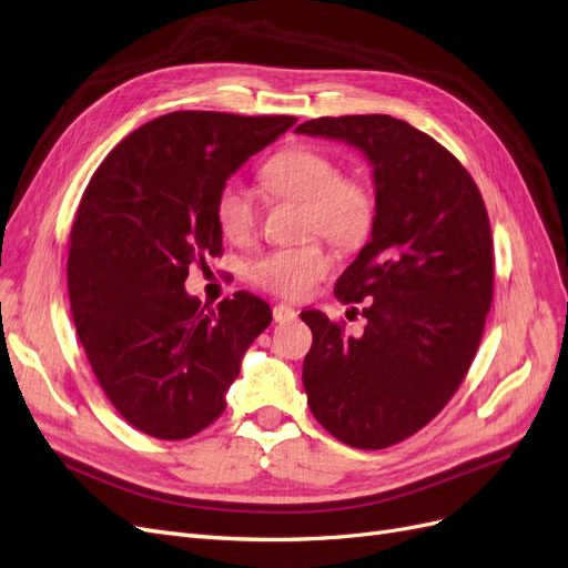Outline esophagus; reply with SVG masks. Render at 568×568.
Returning a JSON list of instances; mask_svg holds the SVG:
<instances>
[{
	"instance_id": "1",
	"label": "esophagus",
	"mask_w": 568,
	"mask_h": 568,
	"mask_svg": "<svg viewBox=\"0 0 568 568\" xmlns=\"http://www.w3.org/2000/svg\"><path fill=\"white\" fill-rule=\"evenodd\" d=\"M297 318V308H292L290 304H276L273 306V321L276 323H290Z\"/></svg>"
}]
</instances>
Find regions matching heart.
<instances>
[{"label": "heart", "instance_id": "heart-1", "mask_svg": "<svg viewBox=\"0 0 568 568\" xmlns=\"http://www.w3.org/2000/svg\"><path fill=\"white\" fill-rule=\"evenodd\" d=\"M271 197L297 200L300 229L316 231L337 245H358L375 222V191L361 176H342L337 160L316 145H292L262 168ZM216 226L231 241H247L257 229L260 210L241 179H229L214 200ZM331 271V257L318 243L271 250L252 264L250 276L268 292L300 300Z\"/></svg>", "mask_w": 568, "mask_h": 568}]
</instances>
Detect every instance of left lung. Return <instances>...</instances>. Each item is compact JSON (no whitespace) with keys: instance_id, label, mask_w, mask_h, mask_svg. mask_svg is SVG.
I'll return each mask as SVG.
<instances>
[{"instance_id":"obj_1","label":"left lung","mask_w":568,"mask_h":568,"mask_svg":"<svg viewBox=\"0 0 568 568\" xmlns=\"http://www.w3.org/2000/svg\"><path fill=\"white\" fill-rule=\"evenodd\" d=\"M297 134L342 141L373 168L371 241L337 278L344 304L368 300L361 337L321 311L302 382L342 444L377 450L423 429L460 387L493 300V237L469 172L442 143L392 115L318 118Z\"/></svg>"}]
</instances>
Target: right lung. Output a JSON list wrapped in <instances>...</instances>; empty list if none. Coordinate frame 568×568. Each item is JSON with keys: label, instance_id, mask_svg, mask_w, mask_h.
Masks as SVG:
<instances>
[{"label": "right lung", "instance_id": "right-lung-1", "mask_svg": "<svg viewBox=\"0 0 568 568\" xmlns=\"http://www.w3.org/2000/svg\"><path fill=\"white\" fill-rule=\"evenodd\" d=\"M295 122L170 113L120 141L89 181L70 231V311L101 389L143 434L179 442L210 427L271 323L250 292L207 308L184 283L193 262L222 254L219 189Z\"/></svg>", "mask_w": 568, "mask_h": 568}]
</instances>
